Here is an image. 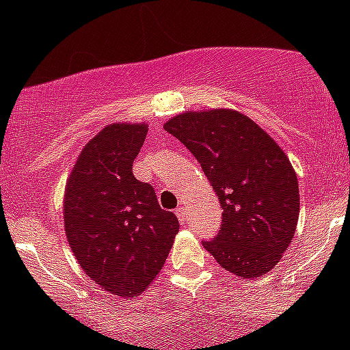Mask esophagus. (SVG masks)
<instances>
[{
  "mask_svg": "<svg viewBox=\"0 0 350 350\" xmlns=\"http://www.w3.org/2000/svg\"><path fill=\"white\" fill-rule=\"evenodd\" d=\"M176 215H178L179 220L185 224V221H186V208L185 206H178V208H176Z\"/></svg>",
  "mask_w": 350,
  "mask_h": 350,
  "instance_id": "34e87169",
  "label": "esophagus"
}]
</instances>
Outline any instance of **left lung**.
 <instances>
[{
    "instance_id": "1",
    "label": "left lung",
    "mask_w": 350,
    "mask_h": 350,
    "mask_svg": "<svg viewBox=\"0 0 350 350\" xmlns=\"http://www.w3.org/2000/svg\"><path fill=\"white\" fill-rule=\"evenodd\" d=\"M164 130L195 155L224 208L220 232L204 249L245 280L269 273L288 250L299 215L298 179L283 149L234 109L181 113Z\"/></svg>"
}]
</instances>
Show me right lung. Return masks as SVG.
I'll return each instance as SVG.
<instances>
[{
    "label": "right lung",
    "instance_id": "add662e5",
    "mask_svg": "<svg viewBox=\"0 0 350 350\" xmlns=\"http://www.w3.org/2000/svg\"><path fill=\"white\" fill-rule=\"evenodd\" d=\"M146 135V123L105 126L66 183L64 230L74 257L94 283L122 298L146 291L179 232L176 215L132 172Z\"/></svg>",
    "mask_w": 350,
    "mask_h": 350
}]
</instances>
